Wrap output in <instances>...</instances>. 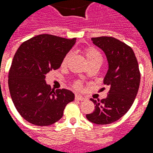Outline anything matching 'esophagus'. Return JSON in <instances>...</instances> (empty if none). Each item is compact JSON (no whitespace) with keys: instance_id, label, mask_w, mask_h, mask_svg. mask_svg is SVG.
<instances>
[{"instance_id":"1","label":"esophagus","mask_w":153,"mask_h":153,"mask_svg":"<svg viewBox=\"0 0 153 153\" xmlns=\"http://www.w3.org/2000/svg\"><path fill=\"white\" fill-rule=\"evenodd\" d=\"M75 100H79V101H83V100H85V98H83L80 95H75Z\"/></svg>"}]
</instances>
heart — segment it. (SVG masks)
Listing matches in <instances>:
<instances>
[{
  "label": "heart",
  "instance_id": "1",
  "mask_svg": "<svg viewBox=\"0 0 153 153\" xmlns=\"http://www.w3.org/2000/svg\"><path fill=\"white\" fill-rule=\"evenodd\" d=\"M84 53L85 55H86V58H87V62H88V63H90V62H102V55H101V53H100V51H97L95 48H93V47H87V48L85 49ZM70 56H71V53H68L65 57H64L63 60L62 62V66H66L69 58H70ZM73 87H74L75 90H79V91L82 90V82H74V83H73Z\"/></svg>",
  "mask_w": 153,
  "mask_h": 153
}]
</instances>
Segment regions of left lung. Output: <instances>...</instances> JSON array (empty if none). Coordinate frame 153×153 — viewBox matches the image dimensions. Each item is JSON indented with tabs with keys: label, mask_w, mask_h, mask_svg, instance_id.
<instances>
[{
	"label": "left lung",
	"mask_w": 153,
	"mask_h": 153,
	"mask_svg": "<svg viewBox=\"0 0 153 153\" xmlns=\"http://www.w3.org/2000/svg\"><path fill=\"white\" fill-rule=\"evenodd\" d=\"M92 42L106 54L108 71L103 83L110 87L108 97L102 100L91 99L95 110L86 117L96 124H109L125 115L138 92L140 73L132 49L112 37L92 38Z\"/></svg>",
	"instance_id": "8db88e82"
}]
</instances>
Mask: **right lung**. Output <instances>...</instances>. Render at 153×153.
Instances as JSON below:
<instances>
[{"mask_svg": "<svg viewBox=\"0 0 153 153\" xmlns=\"http://www.w3.org/2000/svg\"><path fill=\"white\" fill-rule=\"evenodd\" d=\"M76 38L67 39L41 34L25 41L15 53L9 69L8 84L12 100L22 118L37 126H49L63 115L74 93L51 89L45 74L61 66Z\"/></svg>", "mask_w": 153, "mask_h": 153, "instance_id": "right-lung-1", "label": "right lung"}]
</instances>
